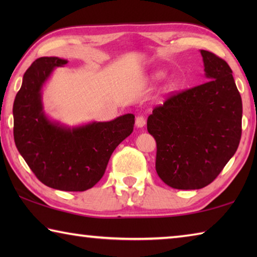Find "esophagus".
<instances>
[{"label": "esophagus", "instance_id": "obj_1", "mask_svg": "<svg viewBox=\"0 0 257 257\" xmlns=\"http://www.w3.org/2000/svg\"><path fill=\"white\" fill-rule=\"evenodd\" d=\"M146 123V120L143 115H138L136 118V127L138 128H143Z\"/></svg>", "mask_w": 257, "mask_h": 257}]
</instances>
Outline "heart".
Masks as SVG:
<instances>
[{"label":"heart","instance_id":"obj_1","mask_svg":"<svg viewBox=\"0 0 257 257\" xmlns=\"http://www.w3.org/2000/svg\"><path fill=\"white\" fill-rule=\"evenodd\" d=\"M164 77H165L164 71H156L153 73V76H152V78H153L154 80H161V79H163Z\"/></svg>","mask_w":257,"mask_h":257}]
</instances>
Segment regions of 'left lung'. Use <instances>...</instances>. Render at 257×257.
I'll return each mask as SVG.
<instances>
[{"label":"left lung","instance_id":"left-lung-1","mask_svg":"<svg viewBox=\"0 0 257 257\" xmlns=\"http://www.w3.org/2000/svg\"><path fill=\"white\" fill-rule=\"evenodd\" d=\"M203 85L155 107L147 130L156 141V172L176 189H201L215 179L238 149L242 103L224 60L201 50Z\"/></svg>","mask_w":257,"mask_h":257}]
</instances>
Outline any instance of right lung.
<instances>
[{"label": "right lung", "mask_w": 257, "mask_h": 257, "mask_svg": "<svg viewBox=\"0 0 257 257\" xmlns=\"http://www.w3.org/2000/svg\"><path fill=\"white\" fill-rule=\"evenodd\" d=\"M68 61L37 59L25 72L14 103V136L19 153L43 184L64 191H84L101 180L113 151L134 130L135 115L68 125L51 119L43 87L55 68Z\"/></svg>", "instance_id": "add662e5"}]
</instances>
